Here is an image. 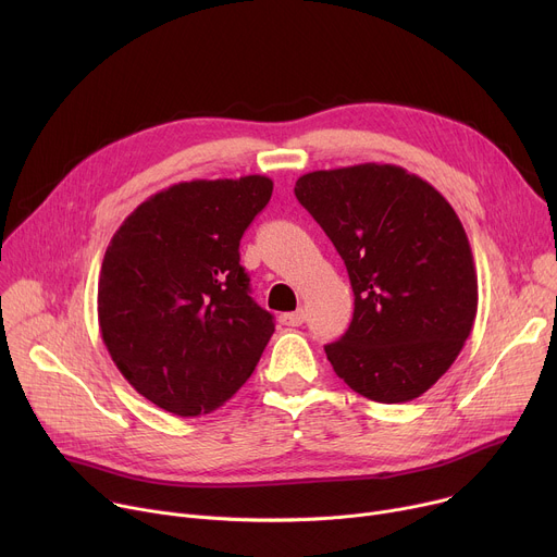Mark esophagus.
Returning <instances> with one entry per match:
<instances>
[{"label":"esophagus","mask_w":557,"mask_h":557,"mask_svg":"<svg viewBox=\"0 0 557 557\" xmlns=\"http://www.w3.org/2000/svg\"><path fill=\"white\" fill-rule=\"evenodd\" d=\"M280 322L286 324V326H300L305 322V311L298 309V311H290V313H282Z\"/></svg>","instance_id":"1"}]
</instances>
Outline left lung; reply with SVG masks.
<instances>
[{
  "label": "left lung",
  "mask_w": 557,
  "mask_h": 557,
  "mask_svg": "<svg viewBox=\"0 0 557 557\" xmlns=\"http://www.w3.org/2000/svg\"><path fill=\"white\" fill-rule=\"evenodd\" d=\"M295 197L349 273L354 318L324 345L354 392L405 403L448 372L476 315V273L453 206L398 165L309 172Z\"/></svg>",
  "instance_id": "left-lung-1"
}]
</instances>
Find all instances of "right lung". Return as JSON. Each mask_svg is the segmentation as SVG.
<instances>
[{"label": "right lung", "instance_id": "add662e5", "mask_svg": "<svg viewBox=\"0 0 557 557\" xmlns=\"http://www.w3.org/2000/svg\"><path fill=\"white\" fill-rule=\"evenodd\" d=\"M273 181H188L143 201L111 237L98 322L129 385L176 417L224 405L255 372L273 315L250 298L239 242Z\"/></svg>", "mask_w": 557, "mask_h": 557}]
</instances>
